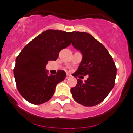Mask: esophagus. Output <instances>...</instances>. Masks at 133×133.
<instances>
[{"label": "esophagus", "instance_id": "esophagus-1", "mask_svg": "<svg viewBox=\"0 0 133 133\" xmlns=\"http://www.w3.org/2000/svg\"><path fill=\"white\" fill-rule=\"evenodd\" d=\"M70 77H71V75H69V74H67V75H66V77H65V78H66V79H68V78H70Z\"/></svg>", "mask_w": 133, "mask_h": 133}]
</instances>
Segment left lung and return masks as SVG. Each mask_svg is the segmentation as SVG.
<instances>
[{"instance_id":"1","label":"left lung","mask_w":133,"mask_h":133,"mask_svg":"<svg viewBox=\"0 0 133 133\" xmlns=\"http://www.w3.org/2000/svg\"><path fill=\"white\" fill-rule=\"evenodd\" d=\"M72 45L82 54V60L73 76L89 77L85 82L77 79L70 89L72 97L84 106H94L103 101L115 85L117 68L113 58L102 43L91 35L74 32Z\"/></svg>"}]
</instances>
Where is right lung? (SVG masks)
<instances>
[{
    "label": "right lung",
    "mask_w": 133,
    "mask_h": 133,
    "mask_svg": "<svg viewBox=\"0 0 133 133\" xmlns=\"http://www.w3.org/2000/svg\"><path fill=\"white\" fill-rule=\"evenodd\" d=\"M74 32L48 29L27 44L16 57L13 74L18 91L30 103L38 105L49 101L58 83L66 74L59 70L48 74L46 64L56 61L61 50L71 43Z\"/></svg>",
    "instance_id": "right-lung-1"
}]
</instances>
